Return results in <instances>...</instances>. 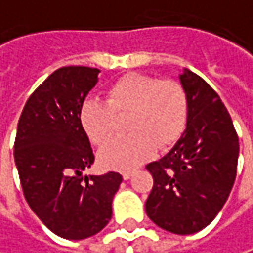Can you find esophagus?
<instances>
[{
  "mask_svg": "<svg viewBox=\"0 0 253 253\" xmlns=\"http://www.w3.org/2000/svg\"><path fill=\"white\" fill-rule=\"evenodd\" d=\"M132 174H134L132 170H125V171H122V177H124V180H128V178H131Z\"/></svg>",
  "mask_w": 253,
  "mask_h": 253,
  "instance_id": "34e87169",
  "label": "esophagus"
}]
</instances>
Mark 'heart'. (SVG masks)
<instances>
[{"label":"heart","instance_id":"obj_1","mask_svg":"<svg viewBox=\"0 0 253 253\" xmlns=\"http://www.w3.org/2000/svg\"><path fill=\"white\" fill-rule=\"evenodd\" d=\"M189 98L175 79H158L131 72L112 82L105 102L92 99L82 105L81 125L93 145H103L117 134L125 119L122 139L103 147L100 164L112 170H131L153 155L155 147L174 145L186 129Z\"/></svg>","mask_w":253,"mask_h":253}]
</instances>
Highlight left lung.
Segmentation results:
<instances>
[{"label": "left lung", "mask_w": 253, "mask_h": 253, "mask_svg": "<svg viewBox=\"0 0 253 253\" xmlns=\"http://www.w3.org/2000/svg\"><path fill=\"white\" fill-rule=\"evenodd\" d=\"M189 98L187 128L147 170L154 178L145 211L161 229L191 235L217 216L233 187L239 136L225 103L199 75L180 76Z\"/></svg>", "instance_id": "8db88e82"}]
</instances>
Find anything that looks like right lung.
<instances>
[{
    "mask_svg": "<svg viewBox=\"0 0 253 253\" xmlns=\"http://www.w3.org/2000/svg\"><path fill=\"white\" fill-rule=\"evenodd\" d=\"M98 73L86 66L57 69L30 95L17 125L14 160L24 197L64 239H84L108 225L122 181L115 171L82 175L95 155L79 115Z\"/></svg>",
    "mask_w": 253,
    "mask_h": 253,
    "instance_id": "1",
    "label": "right lung"
}]
</instances>
